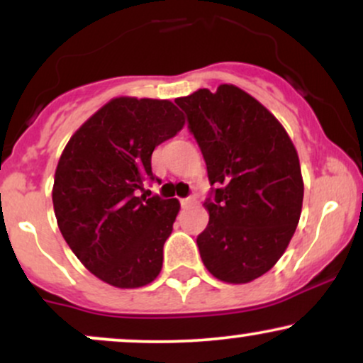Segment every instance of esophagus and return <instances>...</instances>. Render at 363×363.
Masks as SVG:
<instances>
[{
	"label": "esophagus",
	"instance_id": "34e87169",
	"mask_svg": "<svg viewBox=\"0 0 363 363\" xmlns=\"http://www.w3.org/2000/svg\"><path fill=\"white\" fill-rule=\"evenodd\" d=\"M193 203H194L193 196H189V198H182V199H181V205H182V206H189V205H193Z\"/></svg>",
	"mask_w": 363,
	"mask_h": 363
}]
</instances>
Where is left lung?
<instances>
[{"mask_svg":"<svg viewBox=\"0 0 363 363\" xmlns=\"http://www.w3.org/2000/svg\"><path fill=\"white\" fill-rule=\"evenodd\" d=\"M215 186L198 235L206 269L225 283H249L277 264L302 213L297 150L280 121L247 91L220 85L176 99Z\"/></svg>","mask_w":363,"mask_h":363,"instance_id":"8db88e82","label":"left lung"}]
</instances>
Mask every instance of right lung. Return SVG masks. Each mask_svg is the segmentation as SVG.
I'll use <instances>...</instances> for the list:
<instances>
[{"instance_id":"add662e5","label":"right lung","mask_w":363,"mask_h":363,"mask_svg":"<svg viewBox=\"0 0 363 363\" xmlns=\"http://www.w3.org/2000/svg\"><path fill=\"white\" fill-rule=\"evenodd\" d=\"M170 101L116 97L74 131L54 174L52 205L66 244L99 280L140 289L158 277L179 213L176 198L140 194L155 147L184 128Z\"/></svg>"}]
</instances>
